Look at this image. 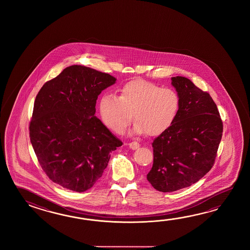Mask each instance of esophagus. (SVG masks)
Masks as SVG:
<instances>
[{"label": "esophagus", "mask_w": 250, "mask_h": 250, "mask_svg": "<svg viewBox=\"0 0 250 250\" xmlns=\"http://www.w3.org/2000/svg\"><path fill=\"white\" fill-rule=\"evenodd\" d=\"M128 146H129L130 148L135 150V149H138L140 146V144L136 142V141H133V142H130V143L128 144Z\"/></svg>", "instance_id": "obj_1"}]
</instances>
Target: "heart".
Returning a JSON list of instances; mask_svg holds the SVG:
<instances>
[{"mask_svg":"<svg viewBox=\"0 0 250 250\" xmlns=\"http://www.w3.org/2000/svg\"><path fill=\"white\" fill-rule=\"evenodd\" d=\"M180 96L170 88H163L147 80H133L120 89V96L104 94L99 104L104 123L114 132L124 130L131 119L135 130L156 136L175 121L180 109Z\"/></svg>","mask_w":250,"mask_h":250,"instance_id":"1","label":"heart"}]
</instances>
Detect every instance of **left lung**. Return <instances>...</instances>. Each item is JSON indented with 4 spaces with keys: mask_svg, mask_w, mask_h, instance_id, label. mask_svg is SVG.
Masks as SVG:
<instances>
[{
    "mask_svg": "<svg viewBox=\"0 0 250 250\" xmlns=\"http://www.w3.org/2000/svg\"><path fill=\"white\" fill-rule=\"evenodd\" d=\"M171 84L180 96L175 121L152 143L154 163L146 179L156 190L191 186L212 169L223 136V121L208 92L185 77Z\"/></svg>",
    "mask_w": 250,
    "mask_h": 250,
    "instance_id": "left-lung-1",
    "label": "left lung"
}]
</instances>
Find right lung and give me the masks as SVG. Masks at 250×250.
<instances>
[{"instance_id":"right-lung-1","label":"right lung","mask_w":250,"mask_h":250,"mask_svg":"<svg viewBox=\"0 0 250 250\" xmlns=\"http://www.w3.org/2000/svg\"><path fill=\"white\" fill-rule=\"evenodd\" d=\"M112 75L81 65L44 83L34 103L29 137L39 165L51 181L76 192L96 184L123 146L95 116L97 97L113 85Z\"/></svg>"}]
</instances>
